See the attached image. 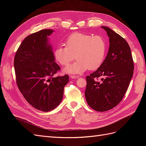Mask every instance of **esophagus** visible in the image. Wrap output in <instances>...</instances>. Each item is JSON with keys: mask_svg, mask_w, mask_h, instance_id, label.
<instances>
[{"mask_svg": "<svg viewBox=\"0 0 146 146\" xmlns=\"http://www.w3.org/2000/svg\"><path fill=\"white\" fill-rule=\"evenodd\" d=\"M70 77L72 78V79H77L79 78V76H74V75H71V76H70Z\"/></svg>", "mask_w": 146, "mask_h": 146, "instance_id": "obj_1", "label": "esophagus"}]
</instances>
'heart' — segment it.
I'll return each instance as SVG.
<instances>
[{
    "label": "heart",
    "instance_id": "obj_1",
    "mask_svg": "<svg viewBox=\"0 0 146 146\" xmlns=\"http://www.w3.org/2000/svg\"><path fill=\"white\" fill-rule=\"evenodd\" d=\"M65 46H58L54 50L56 61L61 66H67L74 59L76 61L64 69L68 74H82L87 69L92 70L101 66L105 58L107 45L100 36L74 33L65 41Z\"/></svg>",
    "mask_w": 146,
    "mask_h": 146
}]
</instances>
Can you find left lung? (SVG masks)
Here are the masks:
<instances>
[{"label":"left lung","instance_id":"8db88e82","mask_svg":"<svg viewBox=\"0 0 146 146\" xmlns=\"http://www.w3.org/2000/svg\"><path fill=\"white\" fill-rule=\"evenodd\" d=\"M107 32L110 47L101 66L86 76L85 96L90 107L97 111H106L122 100L133 77L134 64L127 42L113 30L101 27ZM103 77L101 81L96 80Z\"/></svg>","mask_w":146,"mask_h":146}]
</instances>
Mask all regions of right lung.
<instances>
[{"mask_svg":"<svg viewBox=\"0 0 146 146\" xmlns=\"http://www.w3.org/2000/svg\"><path fill=\"white\" fill-rule=\"evenodd\" d=\"M54 31L44 29L22 42L14 60L16 83L25 100L37 110L50 111L62 101L69 76L54 77L60 66L55 62L48 38Z\"/></svg>","mask_w":146,"mask_h":146,"instance_id":"right-lung-1","label":"right lung"}]
</instances>
